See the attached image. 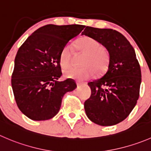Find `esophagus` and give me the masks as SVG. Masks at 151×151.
<instances>
[{"instance_id":"obj_1","label":"esophagus","mask_w":151,"mask_h":151,"mask_svg":"<svg viewBox=\"0 0 151 151\" xmlns=\"http://www.w3.org/2000/svg\"><path fill=\"white\" fill-rule=\"evenodd\" d=\"M86 84V83H83V82H77V86H81V85Z\"/></svg>"}]
</instances>
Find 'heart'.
<instances>
[{
  "label": "heart",
  "mask_w": 151,
  "mask_h": 151,
  "mask_svg": "<svg viewBox=\"0 0 151 151\" xmlns=\"http://www.w3.org/2000/svg\"><path fill=\"white\" fill-rule=\"evenodd\" d=\"M75 49L79 53L84 55L81 61L83 66L65 70V77L85 80L90 78L93 72L96 74L105 72L109 61L108 54L97 40L89 37H84L76 42ZM72 54L73 48L71 45L67 44L63 48L60 55V64L64 69L71 65Z\"/></svg>",
  "instance_id": "1"
}]
</instances>
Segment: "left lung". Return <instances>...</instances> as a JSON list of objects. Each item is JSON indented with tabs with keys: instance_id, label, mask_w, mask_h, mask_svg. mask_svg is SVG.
<instances>
[{
	"instance_id": "8db88e82",
	"label": "left lung",
	"mask_w": 151,
	"mask_h": 151,
	"mask_svg": "<svg viewBox=\"0 0 151 151\" xmlns=\"http://www.w3.org/2000/svg\"><path fill=\"white\" fill-rule=\"evenodd\" d=\"M83 35L97 40L109 53L106 72L88 83L91 94L84 103L86 115L99 125H116L128 117L139 96L142 74L135 51L116 30L86 26Z\"/></svg>"
}]
</instances>
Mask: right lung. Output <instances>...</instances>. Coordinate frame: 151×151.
<instances>
[{
    "label": "right lung",
    "instance_id": "obj_1",
    "mask_svg": "<svg viewBox=\"0 0 151 151\" xmlns=\"http://www.w3.org/2000/svg\"><path fill=\"white\" fill-rule=\"evenodd\" d=\"M85 28L83 25H46L19 48L14 59L12 87L17 107L32 120L52 119L59 111L64 94L72 91L74 80L59 82L63 48Z\"/></svg>",
    "mask_w": 151,
    "mask_h": 151
}]
</instances>
